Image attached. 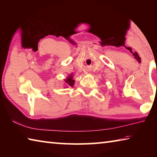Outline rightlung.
<instances>
[{
    "mask_svg": "<svg viewBox=\"0 0 157 157\" xmlns=\"http://www.w3.org/2000/svg\"><path fill=\"white\" fill-rule=\"evenodd\" d=\"M72 78H73V76L71 75H69L68 77V78L65 80L66 83H67L69 86H73L74 84V82H75V81H74Z\"/></svg>",
    "mask_w": 157,
    "mask_h": 157,
    "instance_id": "1",
    "label": "right lung"
}]
</instances>
